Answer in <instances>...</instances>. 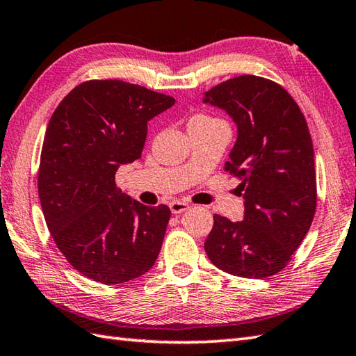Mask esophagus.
I'll use <instances>...</instances> for the list:
<instances>
[{"label": "esophagus", "instance_id": "1", "mask_svg": "<svg viewBox=\"0 0 356 356\" xmlns=\"http://www.w3.org/2000/svg\"><path fill=\"white\" fill-rule=\"evenodd\" d=\"M170 209L172 214H180V213H185L186 209H190V203H186L184 200H172L170 203Z\"/></svg>", "mask_w": 356, "mask_h": 356}]
</instances>
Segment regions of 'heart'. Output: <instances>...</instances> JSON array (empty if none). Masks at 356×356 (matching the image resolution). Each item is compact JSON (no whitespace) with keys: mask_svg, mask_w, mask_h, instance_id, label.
<instances>
[{"mask_svg":"<svg viewBox=\"0 0 356 356\" xmlns=\"http://www.w3.org/2000/svg\"><path fill=\"white\" fill-rule=\"evenodd\" d=\"M213 118H209V116H203V115H199V116H194L191 120H211Z\"/></svg>","mask_w":356,"mask_h":356,"instance_id":"heart-1","label":"heart"}]
</instances>
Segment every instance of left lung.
<instances>
[{"label":"left lung","instance_id":"obj_1","mask_svg":"<svg viewBox=\"0 0 356 356\" xmlns=\"http://www.w3.org/2000/svg\"><path fill=\"white\" fill-rule=\"evenodd\" d=\"M203 102L237 124L225 170L240 179L245 218L214 214L205 252L214 266L245 278L286 268L311 228L316 209L314 145L298 104L277 82L241 74L213 87Z\"/></svg>","mask_w":356,"mask_h":356}]
</instances>
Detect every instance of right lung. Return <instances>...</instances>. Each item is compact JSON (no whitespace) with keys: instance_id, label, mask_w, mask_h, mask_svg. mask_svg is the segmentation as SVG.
<instances>
[{"instance_id":"add662e5","label":"right lung","mask_w":356,"mask_h":356,"mask_svg":"<svg viewBox=\"0 0 356 356\" xmlns=\"http://www.w3.org/2000/svg\"><path fill=\"white\" fill-rule=\"evenodd\" d=\"M174 102L138 84L92 79L50 118L38 171L42 214L65 260L97 283L138 278L161 252L170 208L128 197L115 176L140 157L148 120Z\"/></svg>"}]
</instances>
